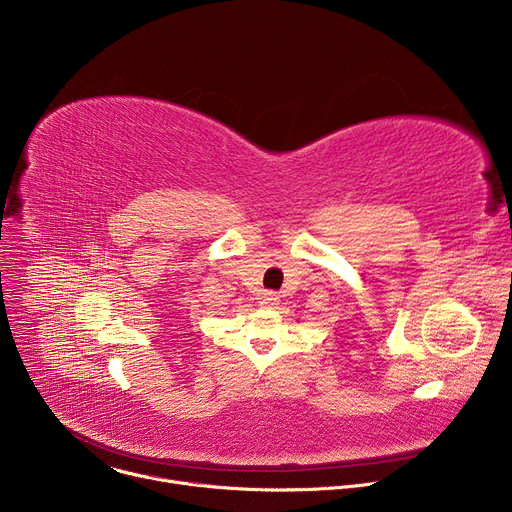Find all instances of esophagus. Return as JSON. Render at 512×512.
I'll return each instance as SVG.
<instances>
[{"label": "esophagus", "instance_id": "esophagus-1", "mask_svg": "<svg viewBox=\"0 0 512 512\" xmlns=\"http://www.w3.org/2000/svg\"><path fill=\"white\" fill-rule=\"evenodd\" d=\"M259 304L263 308H275L279 304V296L273 294V291H263V294L259 296Z\"/></svg>", "mask_w": 512, "mask_h": 512}]
</instances>
